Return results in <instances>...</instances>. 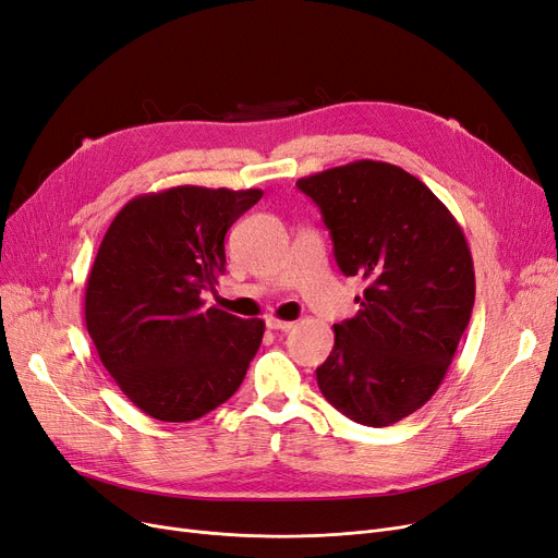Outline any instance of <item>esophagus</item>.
Masks as SVG:
<instances>
[{
	"label": "esophagus",
	"mask_w": 558,
	"mask_h": 558,
	"mask_svg": "<svg viewBox=\"0 0 558 558\" xmlns=\"http://www.w3.org/2000/svg\"><path fill=\"white\" fill-rule=\"evenodd\" d=\"M267 328H270V330L288 332V330H293V328H295V323H293V320H281V318L270 316V318H267Z\"/></svg>",
	"instance_id": "1"
}]
</instances>
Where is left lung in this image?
<instances>
[{
    "mask_svg": "<svg viewBox=\"0 0 558 558\" xmlns=\"http://www.w3.org/2000/svg\"><path fill=\"white\" fill-rule=\"evenodd\" d=\"M345 277L367 281L360 312L335 325L316 380L337 411L388 427L432 399L471 320L475 272L462 226L427 184L360 159L300 178Z\"/></svg>",
    "mask_w": 558,
    "mask_h": 558,
    "instance_id": "obj_1",
    "label": "left lung"
}]
</instances>
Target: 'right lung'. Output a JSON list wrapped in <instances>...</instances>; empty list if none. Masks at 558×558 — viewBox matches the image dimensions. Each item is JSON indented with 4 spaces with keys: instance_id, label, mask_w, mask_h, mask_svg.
<instances>
[{
    "instance_id": "right-lung-1",
    "label": "right lung",
    "mask_w": 558,
    "mask_h": 558,
    "mask_svg": "<svg viewBox=\"0 0 558 558\" xmlns=\"http://www.w3.org/2000/svg\"><path fill=\"white\" fill-rule=\"evenodd\" d=\"M260 189L172 186L129 201L108 226L85 288V325L133 407L191 422L235 395L265 323L205 306L226 272L223 240Z\"/></svg>"
}]
</instances>
